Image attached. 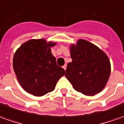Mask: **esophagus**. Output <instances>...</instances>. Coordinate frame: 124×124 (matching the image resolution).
Wrapping results in <instances>:
<instances>
[{
    "label": "esophagus",
    "instance_id": "esophagus-1",
    "mask_svg": "<svg viewBox=\"0 0 124 124\" xmlns=\"http://www.w3.org/2000/svg\"><path fill=\"white\" fill-rule=\"evenodd\" d=\"M63 68L65 70H66V68H67V65H64L63 66Z\"/></svg>",
    "mask_w": 124,
    "mask_h": 124
}]
</instances>
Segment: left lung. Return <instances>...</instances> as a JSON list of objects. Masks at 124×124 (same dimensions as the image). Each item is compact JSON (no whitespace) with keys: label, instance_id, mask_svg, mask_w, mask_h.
Returning <instances> with one entry per match:
<instances>
[{"label":"left lung","instance_id":"1","mask_svg":"<svg viewBox=\"0 0 124 124\" xmlns=\"http://www.w3.org/2000/svg\"><path fill=\"white\" fill-rule=\"evenodd\" d=\"M72 61L67 65L65 77L76 91L86 96L101 93L111 74L107 54L95 44L84 39L70 46Z\"/></svg>","mask_w":124,"mask_h":124}]
</instances>
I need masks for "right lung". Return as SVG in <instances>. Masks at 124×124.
I'll use <instances>...</instances> for the list:
<instances>
[{
    "instance_id": "add662e5",
    "label": "right lung",
    "mask_w": 124,
    "mask_h": 124,
    "mask_svg": "<svg viewBox=\"0 0 124 124\" xmlns=\"http://www.w3.org/2000/svg\"><path fill=\"white\" fill-rule=\"evenodd\" d=\"M57 42L44 38L31 39L15 51L13 67L17 81L25 91L35 96H42L55 88L57 82L65 75L57 65L51 47Z\"/></svg>"
}]
</instances>
